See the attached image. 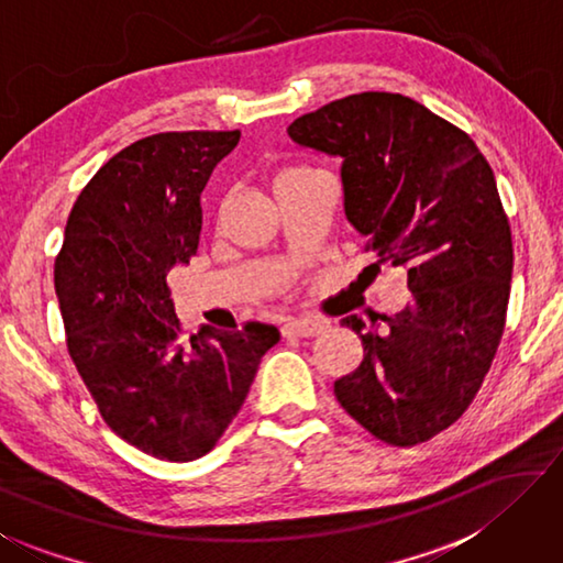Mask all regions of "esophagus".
<instances>
[{
  "label": "esophagus",
  "instance_id": "esophagus-1",
  "mask_svg": "<svg viewBox=\"0 0 563 563\" xmlns=\"http://www.w3.org/2000/svg\"><path fill=\"white\" fill-rule=\"evenodd\" d=\"M324 330V322L317 320H290L280 327L283 336H314Z\"/></svg>",
  "mask_w": 563,
  "mask_h": 563
}]
</instances>
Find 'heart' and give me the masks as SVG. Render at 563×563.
Wrapping results in <instances>:
<instances>
[{"label":"heart","instance_id":"heart-1","mask_svg":"<svg viewBox=\"0 0 563 563\" xmlns=\"http://www.w3.org/2000/svg\"><path fill=\"white\" fill-rule=\"evenodd\" d=\"M292 175H300V172H298V169H288V172H283L280 179H283V177H292Z\"/></svg>","mask_w":563,"mask_h":563}]
</instances>
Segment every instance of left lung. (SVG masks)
<instances>
[{
  "label": "left lung",
  "mask_w": 563,
  "mask_h": 563,
  "mask_svg": "<svg viewBox=\"0 0 563 563\" xmlns=\"http://www.w3.org/2000/svg\"><path fill=\"white\" fill-rule=\"evenodd\" d=\"M288 135L342 159L346 221L411 290L384 327L344 317L364 360L334 382L336 401L384 443H423L473 404L505 332L515 253L493 167L467 132L401 93L332 100Z\"/></svg>",
  "instance_id": "left-lung-1"
}]
</instances>
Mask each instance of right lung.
Wrapping results in <instances>:
<instances>
[{
    "mask_svg": "<svg viewBox=\"0 0 563 563\" xmlns=\"http://www.w3.org/2000/svg\"><path fill=\"white\" fill-rule=\"evenodd\" d=\"M239 130L159 132L120 150L70 209L54 265L66 344L110 431L167 463L207 455L241 411L273 324L189 340L172 265L197 255L201 191Z\"/></svg>",
    "mask_w": 563,
    "mask_h": 563,
    "instance_id": "add662e5",
    "label": "right lung"
}]
</instances>
